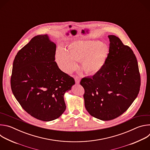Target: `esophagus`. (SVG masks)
I'll use <instances>...</instances> for the list:
<instances>
[{
    "label": "esophagus",
    "instance_id": "obj_1",
    "mask_svg": "<svg viewBox=\"0 0 150 150\" xmlns=\"http://www.w3.org/2000/svg\"><path fill=\"white\" fill-rule=\"evenodd\" d=\"M80 80H81V79H80L79 77H78V76H75V83H76V84L79 83Z\"/></svg>",
    "mask_w": 150,
    "mask_h": 150
}]
</instances>
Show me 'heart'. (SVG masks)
Segmentation results:
<instances>
[{
	"label": "heart",
	"mask_w": 150,
	"mask_h": 150,
	"mask_svg": "<svg viewBox=\"0 0 150 150\" xmlns=\"http://www.w3.org/2000/svg\"><path fill=\"white\" fill-rule=\"evenodd\" d=\"M109 53L108 46L97 41H76L69 45L68 50L57 49L55 58L59 68L71 73L77 66L76 61H81L83 70L88 74L98 72L103 67Z\"/></svg>",
	"instance_id": "1"
}]
</instances>
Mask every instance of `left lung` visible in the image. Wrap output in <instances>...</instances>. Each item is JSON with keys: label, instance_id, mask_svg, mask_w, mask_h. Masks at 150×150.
I'll list each match as a JSON object with an SVG mask.
<instances>
[{"label": "left lung", "instance_id": "obj_1", "mask_svg": "<svg viewBox=\"0 0 150 150\" xmlns=\"http://www.w3.org/2000/svg\"><path fill=\"white\" fill-rule=\"evenodd\" d=\"M109 53L102 69L81 79L85 109L101 120L114 119L126 112L139 91L141 78L132 50L117 37L108 35Z\"/></svg>", "mask_w": 150, "mask_h": 150}]
</instances>
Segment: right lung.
I'll list each match as a JSON object with an SVG mask.
<instances>
[{
  "label": "right lung",
  "instance_id": "obj_1",
  "mask_svg": "<svg viewBox=\"0 0 150 150\" xmlns=\"http://www.w3.org/2000/svg\"><path fill=\"white\" fill-rule=\"evenodd\" d=\"M56 45L47 35L34 37L16 55L11 78L12 91L31 116L51 121L66 109L64 94L74 79L62 71L54 62Z\"/></svg>",
  "mask_w": 150,
  "mask_h": 150
}]
</instances>
